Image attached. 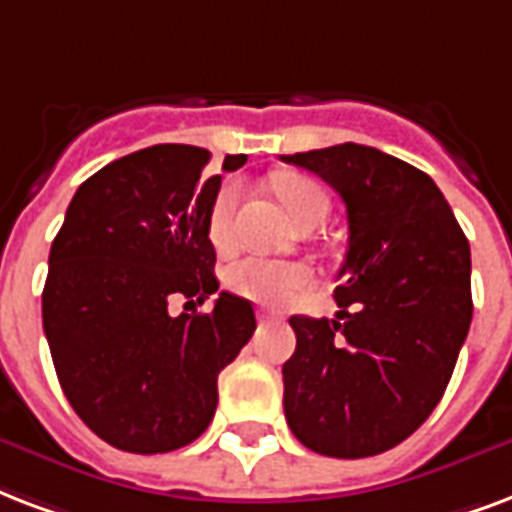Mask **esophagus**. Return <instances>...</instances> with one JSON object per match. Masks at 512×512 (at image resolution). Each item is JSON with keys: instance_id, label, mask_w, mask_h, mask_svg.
<instances>
[{"instance_id": "34e87169", "label": "esophagus", "mask_w": 512, "mask_h": 512, "mask_svg": "<svg viewBox=\"0 0 512 512\" xmlns=\"http://www.w3.org/2000/svg\"><path fill=\"white\" fill-rule=\"evenodd\" d=\"M257 319H260V322H263V325H265V322H276V319H279V317H276L273 311H257Z\"/></svg>"}]
</instances>
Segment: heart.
<instances>
[{"instance_id":"obj_1","label":"heart","mask_w":512,"mask_h":512,"mask_svg":"<svg viewBox=\"0 0 512 512\" xmlns=\"http://www.w3.org/2000/svg\"><path fill=\"white\" fill-rule=\"evenodd\" d=\"M273 190L295 222L308 220V217H325L330 209V198L314 179L287 174L276 179ZM236 201H239L236 185H222L220 193L214 195L212 209H209V239L217 249H228L233 244ZM228 284L236 295L255 300L260 306H284L311 284V271L306 265L290 263V260L252 255L230 268Z\"/></svg>"}]
</instances>
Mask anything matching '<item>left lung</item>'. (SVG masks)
Masks as SVG:
<instances>
[{
	"label": "left lung",
	"mask_w": 512,
	"mask_h": 512,
	"mask_svg": "<svg viewBox=\"0 0 512 512\" xmlns=\"http://www.w3.org/2000/svg\"><path fill=\"white\" fill-rule=\"evenodd\" d=\"M346 204L349 249L335 319L292 317L284 416L311 451L338 459L395 448L446 392L470 319V244L432 179L365 144L282 155Z\"/></svg>",
	"instance_id": "left-lung-1"
}]
</instances>
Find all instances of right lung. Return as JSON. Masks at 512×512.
<instances>
[{
    "label": "right lung",
    "mask_w": 512,
    "mask_h": 512,
    "mask_svg": "<svg viewBox=\"0 0 512 512\" xmlns=\"http://www.w3.org/2000/svg\"><path fill=\"white\" fill-rule=\"evenodd\" d=\"M209 152L155 144L77 187L50 247L42 327L74 413L131 454H166L204 435L217 376L255 333V308L220 292L212 311L171 317L174 298L204 303L214 276L209 209L220 174ZM247 155H225L236 171Z\"/></svg>",
    "instance_id": "1"
}]
</instances>
